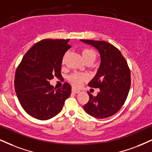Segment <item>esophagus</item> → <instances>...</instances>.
<instances>
[{"instance_id": "34e87169", "label": "esophagus", "mask_w": 152, "mask_h": 152, "mask_svg": "<svg viewBox=\"0 0 152 152\" xmlns=\"http://www.w3.org/2000/svg\"><path fill=\"white\" fill-rule=\"evenodd\" d=\"M72 91L75 94H78V93L80 92V90H78V89H74V88H73V89H72Z\"/></svg>"}]
</instances>
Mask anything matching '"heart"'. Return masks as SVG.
I'll return each mask as SVG.
<instances>
[{
    "label": "heart",
    "instance_id": "heart-1",
    "mask_svg": "<svg viewBox=\"0 0 152 152\" xmlns=\"http://www.w3.org/2000/svg\"><path fill=\"white\" fill-rule=\"evenodd\" d=\"M82 55L84 61L89 58L94 60L96 58V52L92 49H90V48H85V49H84L82 52ZM86 78H87V77L85 75L77 72L73 73V74L69 77L70 82L74 87H80L83 81H85L86 80Z\"/></svg>",
    "mask_w": 152,
    "mask_h": 152
}]
</instances>
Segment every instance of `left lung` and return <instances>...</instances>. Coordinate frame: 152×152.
<instances>
[{
    "label": "left lung",
    "mask_w": 152,
    "mask_h": 152,
    "mask_svg": "<svg viewBox=\"0 0 152 152\" xmlns=\"http://www.w3.org/2000/svg\"><path fill=\"white\" fill-rule=\"evenodd\" d=\"M91 45L100 54L101 63L89 87L99 88L96 96L87 92L89 100L84 106L86 113L96 118H106L121 109L130 91V70L121 51L112 44L103 41L81 39Z\"/></svg>",
    "instance_id": "1"
}]
</instances>
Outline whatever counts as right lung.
Masks as SVG:
<instances>
[{
  "label": "right lung",
  "instance_id": "right-lung-1",
  "mask_svg": "<svg viewBox=\"0 0 152 152\" xmlns=\"http://www.w3.org/2000/svg\"><path fill=\"white\" fill-rule=\"evenodd\" d=\"M70 39H43L24 56L16 70L15 89L26 113L41 121L51 118L63 109L71 86L65 83L55 90L49 80L61 76L63 56Z\"/></svg>",
  "mask_w": 152,
  "mask_h": 152
}]
</instances>
